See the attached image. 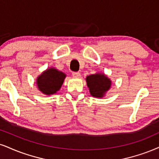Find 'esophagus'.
<instances>
[{
    "mask_svg": "<svg viewBox=\"0 0 159 159\" xmlns=\"http://www.w3.org/2000/svg\"><path fill=\"white\" fill-rule=\"evenodd\" d=\"M72 76H73L74 77H80V73H79V72H73V73H72Z\"/></svg>",
    "mask_w": 159,
    "mask_h": 159,
    "instance_id": "34e87169",
    "label": "esophagus"
}]
</instances>
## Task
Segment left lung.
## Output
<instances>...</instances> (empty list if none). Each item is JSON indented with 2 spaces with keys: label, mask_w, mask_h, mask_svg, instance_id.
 I'll return each instance as SVG.
<instances>
[{
  "label": "left lung",
  "mask_w": 159,
  "mask_h": 159,
  "mask_svg": "<svg viewBox=\"0 0 159 159\" xmlns=\"http://www.w3.org/2000/svg\"><path fill=\"white\" fill-rule=\"evenodd\" d=\"M86 81L90 93L94 97H102L111 85V80L102 74L88 76Z\"/></svg>",
  "instance_id": "left-lung-1"
}]
</instances>
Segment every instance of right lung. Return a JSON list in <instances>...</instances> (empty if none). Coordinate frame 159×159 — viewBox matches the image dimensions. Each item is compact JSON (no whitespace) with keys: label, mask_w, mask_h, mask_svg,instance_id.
Masks as SVG:
<instances>
[{"label":"right lung","mask_w":159,"mask_h":159,"mask_svg":"<svg viewBox=\"0 0 159 159\" xmlns=\"http://www.w3.org/2000/svg\"><path fill=\"white\" fill-rule=\"evenodd\" d=\"M66 74L55 68L44 71L37 80L38 89L45 94H54L60 90L63 83Z\"/></svg>","instance_id":"add662e5"}]
</instances>
